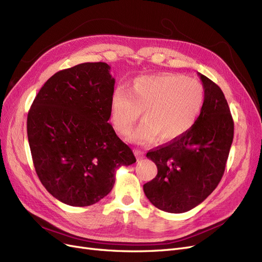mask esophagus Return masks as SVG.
I'll return each mask as SVG.
<instances>
[{"label": "esophagus", "mask_w": 262, "mask_h": 262, "mask_svg": "<svg viewBox=\"0 0 262 262\" xmlns=\"http://www.w3.org/2000/svg\"><path fill=\"white\" fill-rule=\"evenodd\" d=\"M134 154H136L138 161L141 160V158H143V153H142L141 150H139V149H134Z\"/></svg>", "instance_id": "esophagus-1"}]
</instances>
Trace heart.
<instances>
[{
    "label": "heart",
    "mask_w": 262,
    "mask_h": 262,
    "mask_svg": "<svg viewBox=\"0 0 262 262\" xmlns=\"http://www.w3.org/2000/svg\"><path fill=\"white\" fill-rule=\"evenodd\" d=\"M203 85L175 73L137 77L129 92L118 89L110 100V120L120 133H128L143 112L144 120L129 139L149 143L160 137L164 143L176 141L191 130L204 105Z\"/></svg>",
    "instance_id": "1"
}]
</instances>
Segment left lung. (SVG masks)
<instances>
[{"label": "left lung", "instance_id": "obj_1", "mask_svg": "<svg viewBox=\"0 0 262 262\" xmlns=\"http://www.w3.org/2000/svg\"><path fill=\"white\" fill-rule=\"evenodd\" d=\"M204 87L202 112L185 137L152 149L146 157L157 166L156 177L143 186L157 209L184 213L213 192L223 176L234 138V121L223 92L198 73Z\"/></svg>", "mask_w": 262, "mask_h": 262}]
</instances>
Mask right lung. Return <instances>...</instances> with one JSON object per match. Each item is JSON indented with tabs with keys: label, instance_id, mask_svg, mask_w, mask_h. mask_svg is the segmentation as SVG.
<instances>
[{
	"label": "right lung",
	"instance_id": "1",
	"mask_svg": "<svg viewBox=\"0 0 262 262\" xmlns=\"http://www.w3.org/2000/svg\"><path fill=\"white\" fill-rule=\"evenodd\" d=\"M115 78L104 62L59 71L30 107L27 136L37 175L55 199L87 207L106 196L116 170L136 163L110 118Z\"/></svg>",
	"mask_w": 262,
	"mask_h": 262
}]
</instances>
